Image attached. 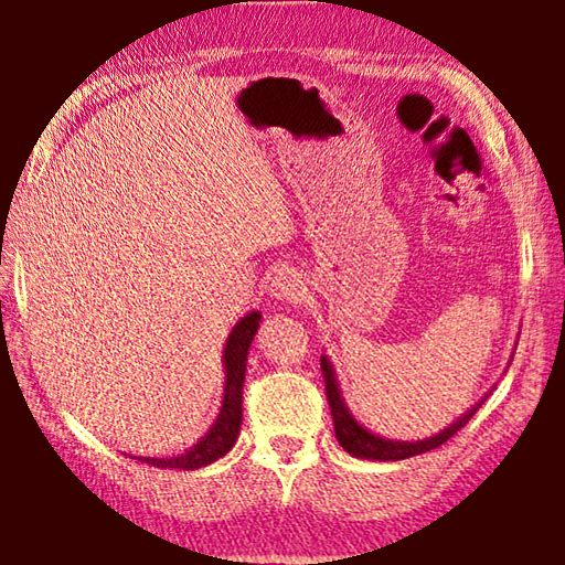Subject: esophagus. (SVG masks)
Masks as SVG:
<instances>
[{
  "instance_id": "34e87169",
  "label": "esophagus",
  "mask_w": 565,
  "mask_h": 565,
  "mask_svg": "<svg viewBox=\"0 0 565 565\" xmlns=\"http://www.w3.org/2000/svg\"><path fill=\"white\" fill-rule=\"evenodd\" d=\"M269 294H271V299H276V301L291 303V301L303 299L306 284H303L299 271L281 269V271L274 274V279L269 284Z\"/></svg>"
}]
</instances>
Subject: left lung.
<instances>
[{"mask_svg":"<svg viewBox=\"0 0 565 565\" xmlns=\"http://www.w3.org/2000/svg\"><path fill=\"white\" fill-rule=\"evenodd\" d=\"M511 361H513V356H511ZM321 371H323V384H327V398H329V408L333 416V431H337V441L343 446V451L356 456V458H363V461H404V458L438 448L441 444H446L456 431H461V428L468 424V420H471V416L478 411V406H481L491 394V391L489 394H483L471 408L466 411V414L458 416L454 424H448L444 431H438L428 438H420V441H394V438H384L374 431H369L366 426L359 424V420L353 418L351 408L347 406V401H343L337 371H333V363L327 353H321Z\"/></svg>","mask_w":565,"mask_h":565,"instance_id":"obj_1","label":"left lung"}]
</instances>
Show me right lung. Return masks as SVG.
Wrapping results in <instances>:
<instances>
[{"instance_id": "1", "label": "right lung", "mask_w": 565, "mask_h": 565, "mask_svg": "<svg viewBox=\"0 0 565 565\" xmlns=\"http://www.w3.org/2000/svg\"><path fill=\"white\" fill-rule=\"evenodd\" d=\"M262 311H248L246 317L234 323V329L228 331L224 343V394L222 406L214 424L209 426V431L199 438V441L186 448L184 454L169 456V458H151V456H134L141 463H151L157 468H181V471H196V468L209 466L218 461V458L232 451L238 431H242V398H244V376H246V359L248 347L259 331ZM127 456V454H124Z\"/></svg>"}]
</instances>
